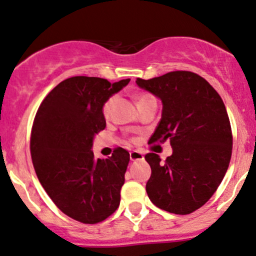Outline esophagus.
I'll list each match as a JSON object with an SVG mask.
<instances>
[{"label":"esophagus","mask_w":256,"mask_h":256,"mask_svg":"<svg viewBox=\"0 0 256 256\" xmlns=\"http://www.w3.org/2000/svg\"><path fill=\"white\" fill-rule=\"evenodd\" d=\"M129 157H130V160H144L142 152H140V151H132L130 154H129Z\"/></svg>","instance_id":"1"}]
</instances>
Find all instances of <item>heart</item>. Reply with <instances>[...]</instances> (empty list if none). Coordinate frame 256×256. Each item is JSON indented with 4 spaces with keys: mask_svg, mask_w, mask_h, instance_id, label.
I'll list each match as a JSON object with an SVG mask.
<instances>
[{
    "mask_svg": "<svg viewBox=\"0 0 256 256\" xmlns=\"http://www.w3.org/2000/svg\"><path fill=\"white\" fill-rule=\"evenodd\" d=\"M150 96H148V94H142V96H140L138 98V102H140L142 100H145L146 98H148ZM114 102V96H111L110 99H108L105 102L104 106H102V114H104L105 117H108V114H110V111H111V108H112Z\"/></svg>",
    "mask_w": 256,
    "mask_h": 256,
    "instance_id": "obj_1",
    "label": "heart"
}]
</instances>
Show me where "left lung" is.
I'll use <instances>...</instances> for the list:
<instances>
[{
    "instance_id": "left-lung-1",
    "label": "left lung",
    "mask_w": 256,
    "mask_h": 256,
    "mask_svg": "<svg viewBox=\"0 0 256 256\" xmlns=\"http://www.w3.org/2000/svg\"><path fill=\"white\" fill-rule=\"evenodd\" d=\"M136 84L162 102V117L148 142L170 140L173 154L162 162L148 154L151 176L146 192L163 210L186 215L200 208L219 188L232 154L225 105L203 77L173 71Z\"/></svg>"
}]
</instances>
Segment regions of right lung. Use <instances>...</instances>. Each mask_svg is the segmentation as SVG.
<instances>
[{
    "label": "right lung",
    "instance_id": "obj_1",
    "mask_svg": "<svg viewBox=\"0 0 256 256\" xmlns=\"http://www.w3.org/2000/svg\"><path fill=\"white\" fill-rule=\"evenodd\" d=\"M129 81L70 77L44 98L34 120L30 148L37 178L60 210L83 224L100 222L120 206L129 152L118 148L96 160L92 148L106 127L105 102Z\"/></svg>",
    "mask_w": 256,
    "mask_h": 256
}]
</instances>
